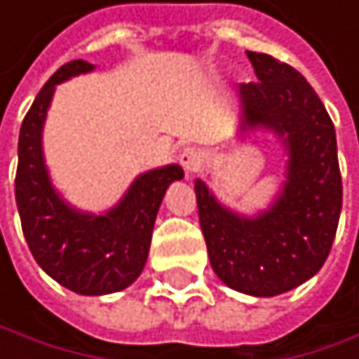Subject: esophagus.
<instances>
[{
    "mask_svg": "<svg viewBox=\"0 0 359 359\" xmlns=\"http://www.w3.org/2000/svg\"><path fill=\"white\" fill-rule=\"evenodd\" d=\"M202 161H204V155H202V151L196 149V147H189V149H185V151L181 153V165L185 168L187 174L198 172L200 165H202Z\"/></svg>",
    "mask_w": 359,
    "mask_h": 359,
    "instance_id": "esophagus-1",
    "label": "esophagus"
}]
</instances>
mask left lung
<instances>
[{
  "label": "left lung",
  "instance_id": "1",
  "mask_svg": "<svg viewBox=\"0 0 359 359\" xmlns=\"http://www.w3.org/2000/svg\"><path fill=\"white\" fill-rule=\"evenodd\" d=\"M257 83L241 85L245 123L283 138L287 181L270 210L245 219L223 208L202 181L196 200L210 266L227 287L270 298L319 272L343 208L334 123L292 65L247 50Z\"/></svg>",
  "mask_w": 359,
  "mask_h": 359
}]
</instances>
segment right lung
Returning a JSON list of instances; mask_svg holds the SVG:
<instances>
[{
    "label": "right lung",
    "instance_id": "right-lung-1",
    "mask_svg": "<svg viewBox=\"0 0 359 359\" xmlns=\"http://www.w3.org/2000/svg\"><path fill=\"white\" fill-rule=\"evenodd\" d=\"M91 69L83 59L61 65L34 100L18 134L14 194L25 241L40 268L76 294L102 296L125 290L142 272L159 204L183 170L165 165L138 176L121 204L100 217L74 210L59 198L42 157V125L55 85Z\"/></svg>",
    "mask_w": 359,
    "mask_h": 359
}]
</instances>
